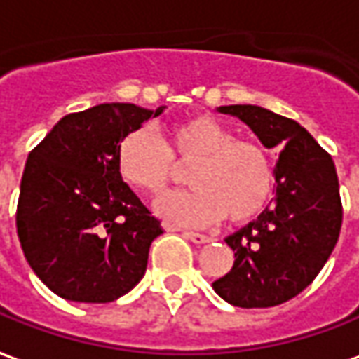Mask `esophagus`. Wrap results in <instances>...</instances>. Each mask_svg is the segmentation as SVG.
<instances>
[{"instance_id": "34e87169", "label": "esophagus", "mask_w": 359, "mask_h": 359, "mask_svg": "<svg viewBox=\"0 0 359 359\" xmlns=\"http://www.w3.org/2000/svg\"><path fill=\"white\" fill-rule=\"evenodd\" d=\"M184 236L187 241H191L194 244H207V242H211L209 236H205V234H199V232H184Z\"/></svg>"}]
</instances>
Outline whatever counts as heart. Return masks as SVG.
I'll return each instance as SVG.
<instances>
[{"label":"heart","instance_id":"obj_1","mask_svg":"<svg viewBox=\"0 0 359 359\" xmlns=\"http://www.w3.org/2000/svg\"><path fill=\"white\" fill-rule=\"evenodd\" d=\"M168 147L150 127L130 130L118 142L121 180L142 194L158 195L174 175V160L187 164L184 191L165 194L156 212L185 226H207L226 217L241 224L256 219L273 195L276 172L266 148L241 140L209 115H195L168 130Z\"/></svg>","mask_w":359,"mask_h":359}]
</instances>
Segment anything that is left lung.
<instances>
[{
    "label": "left lung",
    "instance_id": "obj_1",
    "mask_svg": "<svg viewBox=\"0 0 359 359\" xmlns=\"http://www.w3.org/2000/svg\"><path fill=\"white\" fill-rule=\"evenodd\" d=\"M217 111L241 118L264 147L281 152L273 203L224 238L234 266L212 289L234 307H276L313 283L338 242L342 203L334 162L293 118L258 105Z\"/></svg>",
    "mask_w": 359,
    "mask_h": 359
}]
</instances>
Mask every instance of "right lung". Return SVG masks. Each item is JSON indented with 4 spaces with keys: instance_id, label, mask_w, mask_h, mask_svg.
I'll return each mask as SVG.
<instances>
[{
    "instance_id": "obj_1",
    "label": "right lung",
    "mask_w": 359,
    "mask_h": 359,
    "mask_svg": "<svg viewBox=\"0 0 359 359\" xmlns=\"http://www.w3.org/2000/svg\"><path fill=\"white\" fill-rule=\"evenodd\" d=\"M101 103L62 117L27 158L17 234L29 266L52 293L76 303H111L147 271L162 234L117 170L118 142L164 113Z\"/></svg>"
}]
</instances>
